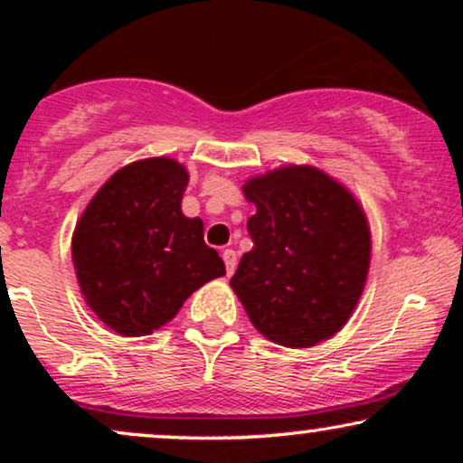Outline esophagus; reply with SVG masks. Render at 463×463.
Instances as JSON below:
<instances>
[{
	"mask_svg": "<svg viewBox=\"0 0 463 463\" xmlns=\"http://www.w3.org/2000/svg\"><path fill=\"white\" fill-rule=\"evenodd\" d=\"M223 261H225V269H227V274H233V269H236V265H238V255H236V250L225 249V250H223Z\"/></svg>",
	"mask_w": 463,
	"mask_h": 463,
	"instance_id": "34e87169",
	"label": "esophagus"
}]
</instances>
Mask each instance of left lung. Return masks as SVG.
Segmentation results:
<instances>
[{
    "instance_id": "left-lung-1",
    "label": "left lung",
    "mask_w": 463,
    "mask_h": 463,
    "mask_svg": "<svg viewBox=\"0 0 463 463\" xmlns=\"http://www.w3.org/2000/svg\"><path fill=\"white\" fill-rule=\"evenodd\" d=\"M257 206L252 249L230 280L252 326L284 347H312L350 320L371 263L363 206L314 166L276 168L242 187Z\"/></svg>"
}]
</instances>
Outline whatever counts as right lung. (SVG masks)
<instances>
[{
  "label": "right lung",
  "instance_id": "1",
  "mask_svg": "<svg viewBox=\"0 0 463 463\" xmlns=\"http://www.w3.org/2000/svg\"><path fill=\"white\" fill-rule=\"evenodd\" d=\"M189 175L170 157L119 168L81 213L71 257L88 307L111 331L143 337L202 284L225 276L202 219L181 211Z\"/></svg>",
  "mask_w": 463,
  "mask_h": 463
}]
</instances>
